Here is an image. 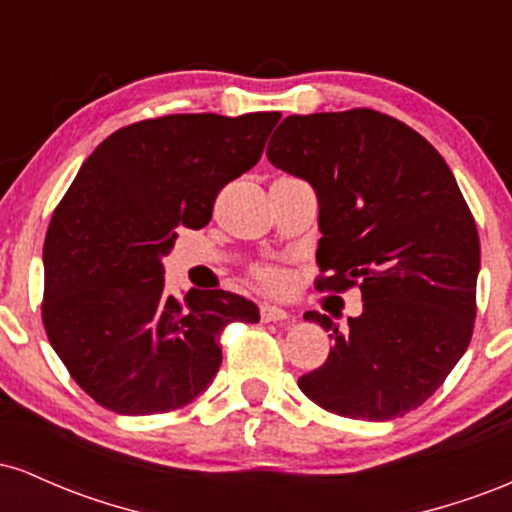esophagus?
I'll return each mask as SVG.
<instances>
[{
  "mask_svg": "<svg viewBox=\"0 0 512 512\" xmlns=\"http://www.w3.org/2000/svg\"><path fill=\"white\" fill-rule=\"evenodd\" d=\"M260 317L262 322H281L289 317L284 308H279V305H272V303H262L260 305Z\"/></svg>",
  "mask_w": 512,
  "mask_h": 512,
  "instance_id": "esophagus-1",
  "label": "esophagus"
}]
</instances>
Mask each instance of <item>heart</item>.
<instances>
[{
  "instance_id": "b5f03b06",
  "label": "heart",
  "mask_w": 512,
  "mask_h": 512,
  "mask_svg": "<svg viewBox=\"0 0 512 512\" xmlns=\"http://www.w3.org/2000/svg\"><path fill=\"white\" fill-rule=\"evenodd\" d=\"M252 284L257 289L267 291V293H279L289 286V279L286 274L281 272L279 267H269V264H260V267L252 269Z\"/></svg>"
}]
</instances>
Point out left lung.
<instances>
[{
  "label": "left lung",
  "instance_id": "8db88e82",
  "mask_svg": "<svg viewBox=\"0 0 512 512\" xmlns=\"http://www.w3.org/2000/svg\"><path fill=\"white\" fill-rule=\"evenodd\" d=\"M267 158L315 187L320 231L315 286L361 289L363 313L298 378L317 407L390 421L421 407L455 368L474 332L479 233L455 175L397 117L370 108L289 115Z\"/></svg>",
  "mask_w": 512,
  "mask_h": 512
}]
</instances>
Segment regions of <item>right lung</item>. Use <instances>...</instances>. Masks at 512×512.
Here are the masks:
<instances>
[{
    "label": "right lung",
    "instance_id": "add662e5",
    "mask_svg": "<svg viewBox=\"0 0 512 512\" xmlns=\"http://www.w3.org/2000/svg\"><path fill=\"white\" fill-rule=\"evenodd\" d=\"M279 117H151L110 134L76 173L45 236L40 313L52 349L101 407L127 416L185 407L214 380L226 325L260 320L231 291L168 296L161 257L180 228L207 226Z\"/></svg>",
    "mask_w": 512,
    "mask_h": 512
}]
</instances>
